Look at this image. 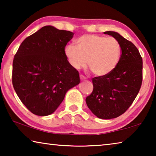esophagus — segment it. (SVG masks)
<instances>
[{
	"mask_svg": "<svg viewBox=\"0 0 156 156\" xmlns=\"http://www.w3.org/2000/svg\"><path fill=\"white\" fill-rule=\"evenodd\" d=\"M80 80H86V78L84 77V76H83V75H80Z\"/></svg>",
	"mask_w": 156,
	"mask_h": 156,
	"instance_id": "obj_1",
	"label": "esophagus"
}]
</instances>
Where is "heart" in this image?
<instances>
[{"mask_svg":"<svg viewBox=\"0 0 156 156\" xmlns=\"http://www.w3.org/2000/svg\"><path fill=\"white\" fill-rule=\"evenodd\" d=\"M76 46L67 44L65 55L76 70L88 67L94 75L104 76L114 70L120 61L121 46L113 37L85 34L76 41Z\"/></svg>","mask_w":156,"mask_h":156,"instance_id":"heart-1","label":"heart"}]
</instances>
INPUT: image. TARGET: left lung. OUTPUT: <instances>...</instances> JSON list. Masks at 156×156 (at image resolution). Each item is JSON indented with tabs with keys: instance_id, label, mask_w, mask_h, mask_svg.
<instances>
[{
	"instance_id": "left-lung-1",
	"label": "left lung",
	"mask_w": 156,
	"mask_h": 156,
	"mask_svg": "<svg viewBox=\"0 0 156 156\" xmlns=\"http://www.w3.org/2000/svg\"><path fill=\"white\" fill-rule=\"evenodd\" d=\"M104 34L119 41L122 54L113 72L92 79L94 89L86 103L98 118L112 119L123 114L138 95L142 81V58L137 47L118 33Z\"/></svg>"
}]
</instances>
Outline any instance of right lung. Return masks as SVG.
Segmentation results:
<instances>
[{"mask_svg":"<svg viewBox=\"0 0 156 156\" xmlns=\"http://www.w3.org/2000/svg\"><path fill=\"white\" fill-rule=\"evenodd\" d=\"M73 32L44 26L26 38L13 60L12 84L21 102L34 114H51L67 91L80 83L69 64L65 46Z\"/></svg>","mask_w":156,"mask_h":156,"instance_id":"obj_1","label":"right lung"}]
</instances>
